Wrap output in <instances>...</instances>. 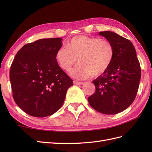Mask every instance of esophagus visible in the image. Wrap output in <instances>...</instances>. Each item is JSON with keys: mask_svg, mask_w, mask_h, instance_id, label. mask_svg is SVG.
I'll list each match as a JSON object with an SVG mask.
<instances>
[{"mask_svg": "<svg viewBox=\"0 0 152 152\" xmlns=\"http://www.w3.org/2000/svg\"><path fill=\"white\" fill-rule=\"evenodd\" d=\"M74 83L76 85H82L83 84V82H78V81H74Z\"/></svg>", "mask_w": 152, "mask_h": 152, "instance_id": "34e87169", "label": "esophagus"}]
</instances>
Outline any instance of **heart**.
Segmentation results:
<instances>
[{"label":"heart","instance_id":"1","mask_svg":"<svg viewBox=\"0 0 152 152\" xmlns=\"http://www.w3.org/2000/svg\"><path fill=\"white\" fill-rule=\"evenodd\" d=\"M115 56L113 44L97 37L78 36L68 42L66 47L58 50L55 57L63 70L69 72L78 59L80 63L72 76L82 80L90 76H99L111 65Z\"/></svg>","mask_w":152,"mask_h":152}]
</instances>
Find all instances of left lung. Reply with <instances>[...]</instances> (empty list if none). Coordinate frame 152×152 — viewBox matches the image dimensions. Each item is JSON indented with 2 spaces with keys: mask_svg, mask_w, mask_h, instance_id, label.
I'll return each instance as SVG.
<instances>
[{
  "mask_svg": "<svg viewBox=\"0 0 152 152\" xmlns=\"http://www.w3.org/2000/svg\"><path fill=\"white\" fill-rule=\"evenodd\" d=\"M115 49L111 65L93 81L95 91L88 97L90 106L104 114H116L129 106L136 97L141 69L133 44L114 32H100Z\"/></svg>",
  "mask_w": 152,
  "mask_h": 152,
  "instance_id": "obj_1",
  "label": "left lung"
}]
</instances>
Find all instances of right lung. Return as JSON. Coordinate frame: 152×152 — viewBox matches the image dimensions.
Returning a JSON list of instances; mask_svg holds the SVG:
<instances>
[{
    "label": "right lung",
    "mask_w": 152,
    "mask_h": 152,
    "mask_svg": "<svg viewBox=\"0 0 152 152\" xmlns=\"http://www.w3.org/2000/svg\"><path fill=\"white\" fill-rule=\"evenodd\" d=\"M62 38H44L25 44L12 63L10 80L15 102L33 117L44 118L61 108L73 81L56 60Z\"/></svg>",
    "instance_id": "right-lung-1"
}]
</instances>
